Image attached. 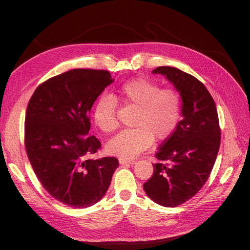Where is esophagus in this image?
<instances>
[{"mask_svg":"<svg viewBox=\"0 0 250 250\" xmlns=\"http://www.w3.org/2000/svg\"><path fill=\"white\" fill-rule=\"evenodd\" d=\"M119 163H120V165H133L134 161H129V160H124V158H120Z\"/></svg>","mask_w":250,"mask_h":250,"instance_id":"1","label":"esophagus"}]
</instances>
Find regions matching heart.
<instances>
[{"mask_svg":"<svg viewBox=\"0 0 250 250\" xmlns=\"http://www.w3.org/2000/svg\"><path fill=\"white\" fill-rule=\"evenodd\" d=\"M137 108L133 128L120 131L106 146L108 153L131 160L152 145L153 140L169 139L177 128L181 117L179 94L172 88H163L146 78L125 82L115 98L101 96L94 105L93 119L103 132H112L118 126L117 101Z\"/></svg>","mask_w":250,"mask_h":250,"instance_id":"1","label":"heart"}]
</instances>
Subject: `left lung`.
Wrapping results in <instances>:
<instances>
[{
    "mask_svg": "<svg viewBox=\"0 0 250 250\" xmlns=\"http://www.w3.org/2000/svg\"><path fill=\"white\" fill-rule=\"evenodd\" d=\"M170 81L181 98L183 120L155 154L153 175L143 188L148 197L166 208H175L198 193L214 167L221 131L216 104L207 87L176 67L152 71Z\"/></svg>",
    "mask_w": 250,
    "mask_h": 250,
    "instance_id": "8db88e82",
    "label": "left lung"
}]
</instances>
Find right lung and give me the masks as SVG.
I'll return each mask as SVG.
<instances>
[{
    "label": "right lung",
    "instance_id": "add662e5",
    "mask_svg": "<svg viewBox=\"0 0 250 250\" xmlns=\"http://www.w3.org/2000/svg\"><path fill=\"white\" fill-rule=\"evenodd\" d=\"M102 70L74 69L44 81L30 99L25 146L42 186L66 206L85 208L107 192L119 167L116 157L87 160L101 143L89 137V112L113 82Z\"/></svg>",
    "mask_w": 250,
    "mask_h": 250
}]
</instances>
